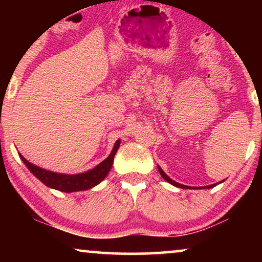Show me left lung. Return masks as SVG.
<instances>
[{"label":"left lung","mask_w":262,"mask_h":262,"mask_svg":"<svg viewBox=\"0 0 262 262\" xmlns=\"http://www.w3.org/2000/svg\"><path fill=\"white\" fill-rule=\"evenodd\" d=\"M157 168H159V171H160V174H161V177H162L164 180L166 181H168L169 182V184H171L173 186H177V187H180V188H189L188 186H185V185H181V184H178V182H175L174 180H171V179L168 177V175L164 173V171L161 169V167L160 166H157ZM217 184H213V185H210V186H204V188H212V187H214V186H216Z\"/></svg>","instance_id":"1"}]
</instances>
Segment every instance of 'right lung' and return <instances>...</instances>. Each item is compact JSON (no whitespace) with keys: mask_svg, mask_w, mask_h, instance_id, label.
<instances>
[{"mask_svg":"<svg viewBox=\"0 0 262 262\" xmlns=\"http://www.w3.org/2000/svg\"><path fill=\"white\" fill-rule=\"evenodd\" d=\"M119 145L120 139H118L116 144L113 146L112 152L110 154V156L107 157L106 160H103L101 163H99L95 168L85 171V173L71 175L55 173V171L42 169V168L28 162L21 154H19V155L21 157V160H23V162L26 164V167L31 170V173L33 174L35 178L39 179L45 186H48L50 188H55L57 191L60 192L71 193L77 191H85V189H89L100 184V182L107 177V174L110 173L113 164L114 155H116L117 150L119 149Z\"/></svg>","mask_w":262,"mask_h":262,"instance_id":"right-lung-1","label":"right lung"}]
</instances>
